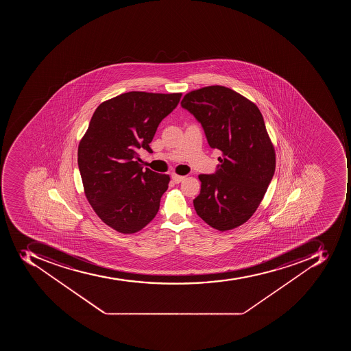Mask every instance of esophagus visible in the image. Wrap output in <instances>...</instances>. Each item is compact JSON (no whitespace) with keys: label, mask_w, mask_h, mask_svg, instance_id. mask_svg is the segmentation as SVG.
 I'll use <instances>...</instances> for the list:
<instances>
[{"label":"esophagus","mask_w":351,"mask_h":351,"mask_svg":"<svg viewBox=\"0 0 351 351\" xmlns=\"http://www.w3.org/2000/svg\"><path fill=\"white\" fill-rule=\"evenodd\" d=\"M171 178L174 183H180L182 182L185 177H183V176H178V174H172Z\"/></svg>","instance_id":"34e87169"}]
</instances>
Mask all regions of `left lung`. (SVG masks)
Wrapping results in <instances>:
<instances>
[{
    "label": "left lung",
    "instance_id": "8db88e82",
    "mask_svg": "<svg viewBox=\"0 0 351 351\" xmlns=\"http://www.w3.org/2000/svg\"><path fill=\"white\" fill-rule=\"evenodd\" d=\"M181 106L202 125L223 157L212 174H199L196 214L221 232L246 223L263 201L276 170V154L259 108L226 86L185 94Z\"/></svg>",
    "mask_w": 351,
    "mask_h": 351
}]
</instances>
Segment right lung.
<instances>
[{
    "label": "right lung",
    "mask_w": 351,
    "mask_h": 351,
    "mask_svg": "<svg viewBox=\"0 0 351 351\" xmlns=\"http://www.w3.org/2000/svg\"><path fill=\"white\" fill-rule=\"evenodd\" d=\"M181 97L128 92L99 104L92 116L77 166L88 203L117 232H138L157 215L170 178L143 169L139 150L152 152L158 126Z\"/></svg>",
    "instance_id": "obj_1"
}]
</instances>
